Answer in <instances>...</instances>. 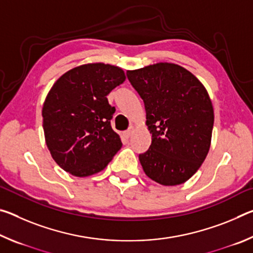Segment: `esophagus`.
<instances>
[{
  "label": "esophagus",
  "mask_w": 253,
  "mask_h": 253,
  "mask_svg": "<svg viewBox=\"0 0 253 253\" xmlns=\"http://www.w3.org/2000/svg\"><path fill=\"white\" fill-rule=\"evenodd\" d=\"M134 127H129L126 131H124V136H125V138H129V137L132 135V132H134Z\"/></svg>",
  "instance_id": "34e87169"
}]
</instances>
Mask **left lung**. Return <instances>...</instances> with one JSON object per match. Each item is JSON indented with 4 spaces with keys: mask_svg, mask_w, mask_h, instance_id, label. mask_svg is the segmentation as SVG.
Returning a JSON list of instances; mask_svg holds the SVG:
<instances>
[{
    "mask_svg": "<svg viewBox=\"0 0 253 253\" xmlns=\"http://www.w3.org/2000/svg\"><path fill=\"white\" fill-rule=\"evenodd\" d=\"M127 78L144 101L152 134L148 151L139 154L145 174L165 186L186 182L211 146L214 111L207 89L192 72L169 62L128 70Z\"/></svg>",
    "mask_w": 253,
    "mask_h": 253,
    "instance_id": "1",
    "label": "left lung"
}]
</instances>
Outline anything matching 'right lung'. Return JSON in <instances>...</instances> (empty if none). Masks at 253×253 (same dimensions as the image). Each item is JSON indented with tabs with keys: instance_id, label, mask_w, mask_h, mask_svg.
Here are the masks:
<instances>
[{
	"instance_id": "1",
	"label": "right lung",
	"mask_w": 253,
	"mask_h": 253,
	"mask_svg": "<svg viewBox=\"0 0 253 253\" xmlns=\"http://www.w3.org/2000/svg\"><path fill=\"white\" fill-rule=\"evenodd\" d=\"M126 79L122 68L102 62L67 71L46 96L42 117L45 144L54 162L74 176L104 169L122 147L113 130L107 95Z\"/></svg>"
}]
</instances>
